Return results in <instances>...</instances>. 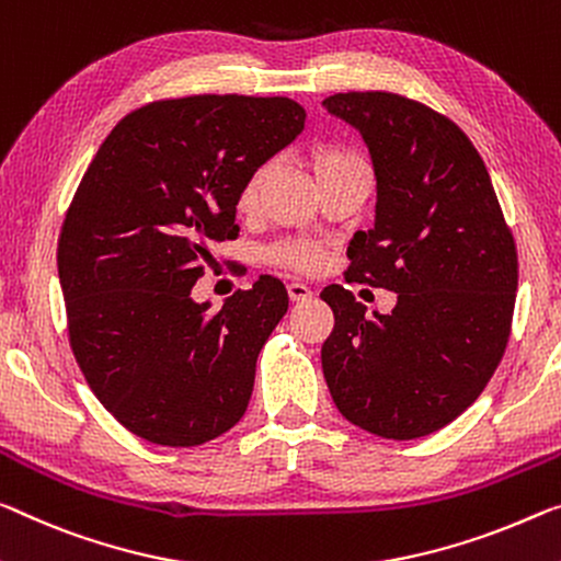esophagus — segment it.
<instances>
[{"label":"esophagus","mask_w":561,"mask_h":561,"mask_svg":"<svg viewBox=\"0 0 561 561\" xmlns=\"http://www.w3.org/2000/svg\"><path fill=\"white\" fill-rule=\"evenodd\" d=\"M288 296L290 300H296V304H304V300L313 298V290H310L306 283H288Z\"/></svg>","instance_id":"esophagus-1"}]
</instances>
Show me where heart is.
I'll return each mask as SVG.
<instances>
[{
	"instance_id": "b5f03b06",
	"label": "heart",
	"mask_w": 561,
	"mask_h": 561,
	"mask_svg": "<svg viewBox=\"0 0 561 561\" xmlns=\"http://www.w3.org/2000/svg\"><path fill=\"white\" fill-rule=\"evenodd\" d=\"M310 162H313L316 180L323 178V175H331V172H339V170L366 168L364 160H360L356 152L348 150V148H341V145H321V148H316L313 154H310ZM263 178H265V168H257L253 175L245 180L243 191H240V201H238L240 208H243V210L255 208L257 193H261V185H263ZM271 255L278 263L293 265V268H298V271L318 268V265H321V257H323L318 248L308 245V243L278 245Z\"/></svg>"
}]
</instances>
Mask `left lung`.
Wrapping results in <instances>:
<instances>
[{
    "instance_id": "left-lung-1",
    "label": "left lung",
    "mask_w": 561,
    "mask_h": 561,
    "mask_svg": "<svg viewBox=\"0 0 561 561\" xmlns=\"http://www.w3.org/2000/svg\"><path fill=\"white\" fill-rule=\"evenodd\" d=\"M364 137L374 228L348 243V280L396 293L366 316L343 286L321 298L335 325L321 348L335 409L381 438H419L461 416L504 356L516 248L489 170L449 117L391 92L323 100Z\"/></svg>"
}]
</instances>
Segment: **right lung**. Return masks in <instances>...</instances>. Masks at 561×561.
Masks as SVG:
<instances>
[{
    "instance_id": "right-lung-1",
    "label": "right lung",
    "mask_w": 561,
    "mask_h": 561,
    "mask_svg": "<svg viewBox=\"0 0 561 561\" xmlns=\"http://www.w3.org/2000/svg\"><path fill=\"white\" fill-rule=\"evenodd\" d=\"M304 127L288 98L152 102L119 119L84 172L59 236V286L77 364L135 436L197 446L243 419L286 286L261 275L220 310L191 290L210 245L238 238L245 180Z\"/></svg>"
}]
</instances>
